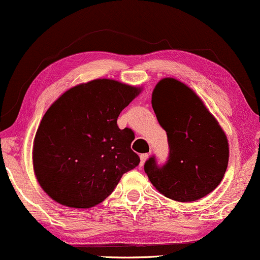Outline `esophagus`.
I'll return each instance as SVG.
<instances>
[{
	"label": "esophagus",
	"mask_w": 260,
	"mask_h": 260,
	"mask_svg": "<svg viewBox=\"0 0 260 260\" xmlns=\"http://www.w3.org/2000/svg\"><path fill=\"white\" fill-rule=\"evenodd\" d=\"M147 157H149V153H141L140 154V166H143V164L145 163Z\"/></svg>",
	"instance_id": "1"
}]
</instances>
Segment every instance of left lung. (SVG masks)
<instances>
[{
    "instance_id": "obj_1",
    "label": "left lung",
    "mask_w": 260,
    "mask_h": 260,
    "mask_svg": "<svg viewBox=\"0 0 260 260\" xmlns=\"http://www.w3.org/2000/svg\"><path fill=\"white\" fill-rule=\"evenodd\" d=\"M152 108L167 132L169 154L164 164L154 156L144 164L151 183L177 202L208 196L228 167V140L221 126L194 92L173 78L154 87Z\"/></svg>"
}]
</instances>
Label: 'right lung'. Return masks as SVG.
Masks as SVG:
<instances>
[{
    "label": "right lung",
    "mask_w": 260,
    "mask_h": 260,
    "mask_svg": "<svg viewBox=\"0 0 260 260\" xmlns=\"http://www.w3.org/2000/svg\"><path fill=\"white\" fill-rule=\"evenodd\" d=\"M139 92L97 79L72 87L49 108L34 145L35 173L48 196L71 208H92L136 168L134 132L120 129L117 117Z\"/></svg>",
    "instance_id": "right-lung-1"
}]
</instances>
